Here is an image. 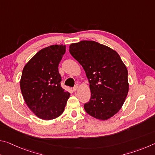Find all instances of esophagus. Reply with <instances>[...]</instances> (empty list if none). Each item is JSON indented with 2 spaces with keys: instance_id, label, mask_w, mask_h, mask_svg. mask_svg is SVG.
Here are the masks:
<instances>
[{
  "instance_id": "1",
  "label": "esophagus",
  "mask_w": 155,
  "mask_h": 155,
  "mask_svg": "<svg viewBox=\"0 0 155 155\" xmlns=\"http://www.w3.org/2000/svg\"><path fill=\"white\" fill-rule=\"evenodd\" d=\"M78 85H76L74 86V87H73V89H72V90H73V91H77V90H78Z\"/></svg>"
}]
</instances>
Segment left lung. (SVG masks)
Masks as SVG:
<instances>
[{
  "mask_svg": "<svg viewBox=\"0 0 155 155\" xmlns=\"http://www.w3.org/2000/svg\"><path fill=\"white\" fill-rule=\"evenodd\" d=\"M71 55L82 65L90 83L91 98L85 111L106 120L121 109L128 91V71L117 52L94 41L70 44Z\"/></svg>",
  "mask_w": 155,
  "mask_h": 155,
  "instance_id": "left-lung-1",
  "label": "left lung"
}]
</instances>
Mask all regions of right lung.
I'll use <instances>...</instances> for the list:
<instances>
[{"mask_svg":"<svg viewBox=\"0 0 155 155\" xmlns=\"http://www.w3.org/2000/svg\"><path fill=\"white\" fill-rule=\"evenodd\" d=\"M65 45H52L37 52L23 68L20 85L31 111L50 120L61 115L70 94L61 87L58 70Z\"/></svg>","mask_w":155,"mask_h":155,"instance_id":"right-lung-1","label":"right lung"}]
</instances>
